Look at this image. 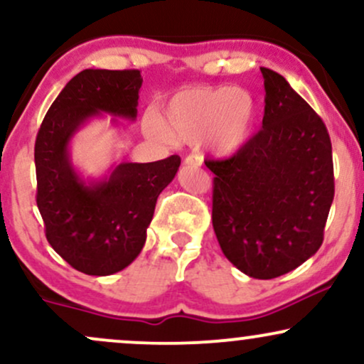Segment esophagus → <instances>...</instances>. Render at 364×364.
Returning <instances> with one entry per match:
<instances>
[{
	"mask_svg": "<svg viewBox=\"0 0 364 364\" xmlns=\"http://www.w3.org/2000/svg\"><path fill=\"white\" fill-rule=\"evenodd\" d=\"M183 164L188 166V168H198V166H202V157L188 156L185 161H183Z\"/></svg>",
	"mask_w": 364,
	"mask_h": 364,
	"instance_id": "34e87169",
	"label": "esophagus"
}]
</instances>
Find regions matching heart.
Returning <instances> with one entry per match:
<instances>
[{
	"instance_id": "b5f03b06",
	"label": "heart",
	"mask_w": 364,
	"mask_h": 364,
	"mask_svg": "<svg viewBox=\"0 0 364 364\" xmlns=\"http://www.w3.org/2000/svg\"><path fill=\"white\" fill-rule=\"evenodd\" d=\"M257 102L245 89L231 85L195 87L171 95L159 118L145 119V133L164 141H198L217 157L235 156L252 139Z\"/></svg>"
}]
</instances>
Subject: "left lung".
Returning <instances> with one entry per match:
<instances>
[{"instance_id":"obj_1","label":"left lung","mask_w":364,"mask_h":364,"mask_svg":"<svg viewBox=\"0 0 364 364\" xmlns=\"http://www.w3.org/2000/svg\"><path fill=\"white\" fill-rule=\"evenodd\" d=\"M260 70L262 129L232 157L205 166L215 174L212 224L225 258L250 277L274 279L318 252L333 164L320 116L282 75Z\"/></svg>"}]
</instances>
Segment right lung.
<instances>
[{"label": "right lung", "instance_id": "add662e5", "mask_svg": "<svg viewBox=\"0 0 364 364\" xmlns=\"http://www.w3.org/2000/svg\"><path fill=\"white\" fill-rule=\"evenodd\" d=\"M141 82L139 70H83L60 92L37 133V207L46 237L87 275L116 274L139 257L157 196L181 164L178 156L121 162L97 179H85L73 166L70 144L90 119H136Z\"/></svg>", "mask_w": 364, "mask_h": 364}]
</instances>
